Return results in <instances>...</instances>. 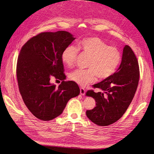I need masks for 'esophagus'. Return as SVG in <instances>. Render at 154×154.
I'll return each mask as SVG.
<instances>
[{
    "label": "esophagus",
    "instance_id": "1",
    "mask_svg": "<svg viewBox=\"0 0 154 154\" xmlns=\"http://www.w3.org/2000/svg\"><path fill=\"white\" fill-rule=\"evenodd\" d=\"M80 94L82 95H84L85 94V90L84 89V88H80Z\"/></svg>",
    "mask_w": 154,
    "mask_h": 154
}]
</instances>
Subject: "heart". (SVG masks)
<instances>
[{"mask_svg": "<svg viewBox=\"0 0 154 154\" xmlns=\"http://www.w3.org/2000/svg\"><path fill=\"white\" fill-rule=\"evenodd\" d=\"M79 51L90 56L88 69L75 70L70 73L69 78L82 87L95 82L97 77L105 79L112 76L121 60V54L117 47L108 45L97 37H89L80 40L77 48L72 45L65 48L61 55L63 63L69 67L74 66Z\"/></svg>", "mask_w": 154, "mask_h": 154, "instance_id": "1", "label": "heart"}]
</instances>
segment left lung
<instances>
[{"mask_svg": "<svg viewBox=\"0 0 154 154\" xmlns=\"http://www.w3.org/2000/svg\"><path fill=\"white\" fill-rule=\"evenodd\" d=\"M139 75L136 56L132 48L125 45L117 70L110 77L93 85L103 92H87L86 95L92 97L96 102V107L86 111L87 117L100 126H107L117 122L124 114L134 98Z\"/></svg>", "mask_w": 154, "mask_h": 154, "instance_id": "1", "label": "left lung"}]
</instances>
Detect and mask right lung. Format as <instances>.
<instances>
[{"label":"right lung","instance_id":"right-lung-1","mask_svg":"<svg viewBox=\"0 0 154 154\" xmlns=\"http://www.w3.org/2000/svg\"><path fill=\"white\" fill-rule=\"evenodd\" d=\"M75 38L66 31L42 32L24 44L17 63V78L24 103L37 119L48 121L59 116L68 101L80 94L78 85L64 81L63 49ZM53 76L63 80L59 87L50 82Z\"/></svg>","mask_w":154,"mask_h":154}]
</instances>
